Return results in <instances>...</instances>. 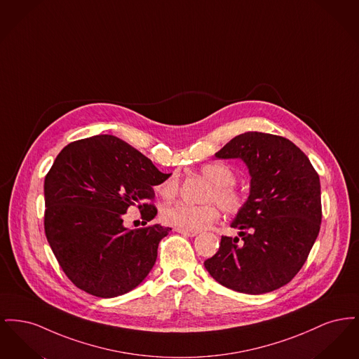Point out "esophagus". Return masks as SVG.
Here are the masks:
<instances>
[{
  "mask_svg": "<svg viewBox=\"0 0 359 359\" xmlns=\"http://www.w3.org/2000/svg\"><path fill=\"white\" fill-rule=\"evenodd\" d=\"M175 231H177V233H180L183 236H187V237H195V236L199 234L198 231H189V230H184V229H180V227H176Z\"/></svg>",
  "mask_w": 359,
  "mask_h": 359,
  "instance_id": "esophagus-1",
  "label": "esophagus"
}]
</instances>
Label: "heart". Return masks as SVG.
Here are the masks:
<instances>
[{
	"instance_id": "heart-1",
	"label": "heart",
	"mask_w": 359,
	"mask_h": 359,
	"mask_svg": "<svg viewBox=\"0 0 359 359\" xmlns=\"http://www.w3.org/2000/svg\"><path fill=\"white\" fill-rule=\"evenodd\" d=\"M202 173L214 184L207 195V201H215L226 212H238L243 207L245 198L242 192L233 186L236 183L233 170L223 163H210L202 167ZM156 189L163 198H172L179 189L177 175L172 173ZM161 217L164 222L172 226L189 231H199L219 218V210L214 203L194 205L186 202H173L163 208Z\"/></svg>"
}]
</instances>
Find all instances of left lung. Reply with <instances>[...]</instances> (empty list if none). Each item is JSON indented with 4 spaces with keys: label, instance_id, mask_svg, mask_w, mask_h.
I'll return each instance as SVG.
<instances>
[{
    "label": "left lung",
    "instance_id": "left-lung-1",
    "mask_svg": "<svg viewBox=\"0 0 359 359\" xmlns=\"http://www.w3.org/2000/svg\"><path fill=\"white\" fill-rule=\"evenodd\" d=\"M217 158H241L250 192L231 222L238 237H222L205 268L221 285L261 294L288 284L304 265L322 222L320 180L292 141L248 132L230 140Z\"/></svg>",
    "mask_w": 359,
    "mask_h": 359
}]
</instances>
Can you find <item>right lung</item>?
<instances>
[{
	"label": "right lung",
	"mask_w": 359,
	"mask_h": 359,
	"mask_svg": "<svg viewBox=\"0 0 359 359\" xmlns=\"http://www.w3.org/2000/svg\"><path fill=\"white\" fill-rule=\"evenodd\" d=\"M168 176L110 135L74 141L57 154L44 180V230L59 265L79 290L116 297L152 271L158 242L171 229L129 230L122 217L135 205L145 224L152 221L154 187Z\"/></svg>",
	"instance_id": "1"
}]
</instances>
